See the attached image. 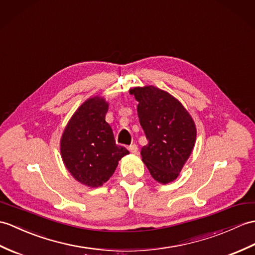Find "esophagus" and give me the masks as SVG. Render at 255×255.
<instances>
[{"label": "esophagus", "mask_w": 255, "mask_h": 255, "mask_svg": "<svg viewBox=\"0 0 255 255\" xmlns=\"http://www.w3.org/2000/svg\"><path fill=\"white\" fill-rule=\"evenodd\" d=\"M128 150L131 152V153H133V154H137L138 153V151H139V147H138V145L137 144H131V145H129L128 146Z\"/></svg>", "instance_id": "1"}]
</instances>
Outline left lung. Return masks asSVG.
<instances>
[{
  "label": "left lung",
  "instance_id": "obj_1",
  "mask_svg": "<svg viewBox=\"0 0 255 255\" xmlns=\"http://www.w3.org/2000/svg\"><path fill=\"white\" fill-rule=\"evenodd\" d=\"M138 101V116L147 144L141 149L142 161L151 176L162 183L178 177L190 156L197 129L178 100L155 87L130 90Z\"/></svg>",
  "mask_w": 255,
  "mask_h": 255
}]
</instances>
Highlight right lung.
Here are the masks:
<instances>
[{
  "label": "right lung",
  "instance_id": "1",
  "mask_svg": "<svg viewBox=\"0 0 255 255\" xmlns=\"http://www.w3.org/2000/svg\"><path fill=\"white\" fill-rule=\"evenodd\" d=\"M109 104L92 98L76 111L64 130L61 154L65 166L86 186H102L114 174L118 161L127 155L125 146L117 145L113 130L105 122Z\"/></svg>",
  "mask_w": 255,
  "mask_h": 255
}]
</instances>
